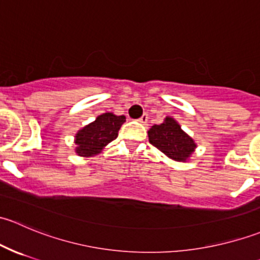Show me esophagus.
<instances>
[{
  "mask_svg": "<svg viewBox=\"0 0 260 260\" xmlns=\"http://www.w3.org/2000/svg\"><path fill=\"white\" fill-rule=\"evenodd\" d=\"M138 120H140V122L142 123V124H146V123L148 122V114L143 113L142 115H141V118H140V119H138Z\"/></svg>",
  "mask_w": 260,
  "mask_h": 260,
  "instance_id": "1",
  "label": "esophagus"
}]
</instances>
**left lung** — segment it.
<instances>
[{
  "label": "left lung",
  "instance_id": "1",
  "mask_svg": "<svg viewBox=\"0 0 260 260\" xmlns=\"http://www.w3.org/2000/svg\"><path fill=\"white\" fill-rule=\"evenodd\" d=\"M149 143L176 161H186L195 149V142L188 137L175 119L167 117L161 124L152 125L148 131Z\"/></svg>",
  "mask_w": 260,
  "mask_h": 260
}]
</instances>
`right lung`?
I'll return each mask as SVG.
<instances>
[{
  "instance_id": "obj_1",
  "label": "right lung",
  "mask_w": 260,
  "mask_h": 260,
  "mask_svg": "<svg viewBox=\"0 0 260 260\" xmlns=\"http://www.w3.org/2000/svg\"><path fill=\"white\" fill-rule=\"evenodd\" d=\"M124 122V115L112 113L99 115L93 123L85 125L75 136L77 153L84 157L99 153L104 146L118 137V131Z\"/></svg>"
}]
</instances>
